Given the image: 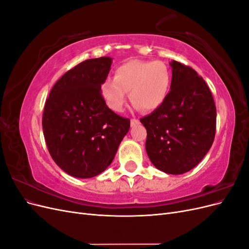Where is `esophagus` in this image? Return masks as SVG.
Returning <instances> with one entry per match:
<instances>
[{
  "mask_svg": "<svg viewBox=\"0 0 249 249\" xmlns=\"http://www.w3.org/2000/svg\"><path fill=\"white\" fill-rule=\"evenodd\" d=\"M139 124V120L138 119H135V118H132L131 119V126H135L136 124Z\"/></svg>",
  "mask_w": 249,
  "mask_h": 249,
  "instance_id": "34e87169",
  "label": "esophagus"
}]
</instances>
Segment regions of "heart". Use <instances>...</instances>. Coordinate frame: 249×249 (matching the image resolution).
I'll use <instances>...</instances> for the list:
<instances>
[{
  "label": "heart",
  "mask_w": 249,
  "mask_h": 249,
  "mask_svg": "<svg viewBox=\"0 0 249 249\" xmlns=\"http://www.w3.org/2000/svg\"><path fill=\"white\" fill-rule=\"evenodd\" d=\"M171 84V71L162 61L131 60L115 70L114 79H106L101 85V95L114 112H122L127 92L135 108L154 111L166 100Z\"/></svg>",
  "instance_id": "heart-1"
}]
</instances>
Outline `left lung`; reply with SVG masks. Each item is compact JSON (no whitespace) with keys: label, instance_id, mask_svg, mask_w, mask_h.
<instances>
[{"label":"left lung","instance_id":"1","mask_svg":"<svg viewBox=\"0 0 249 249\" xmlns=\"http://www.w3.org/2000/svg\"><path fill=\"white\" fill-rule=\"evenodd\" d=\"M170 91L162 106L140 119L145 149L159 170L182 175L203 159L213 144L216 106L207 83L192 67L173 60Z\"/></svg>","mask_w":249,"mask_h":249}]
</instances>
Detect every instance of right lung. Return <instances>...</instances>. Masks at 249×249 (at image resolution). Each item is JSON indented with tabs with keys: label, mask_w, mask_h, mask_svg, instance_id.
<instances>
[{
	"label": "right lung",
	"mask_w": 249,
	"mask_h": 249,
	"mask_svg": "<svg viewBox=\"0 0 249 249\" xmlns=\"http://www.w3.org/2000/svg\"><path fill=\"white\" fill-rule=\"evenodd\" d=\"M112 58L88 59L66 71L52 88L42 115L49 152L58 166L80 178L100 175L112 163L130 130L103 100L101 85Z\"/></svg>",
	"instance_id": "1"
}]
</instances>
